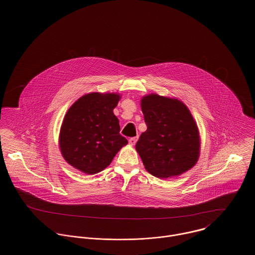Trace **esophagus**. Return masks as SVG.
<instances>
[{
  "mask_svg": "<svg viewBox=\"0 0 255 255\" xmlns=\"http://www.w3.org/2000/svg\"><path fill=\"white\" fill-rule=\"evenodd\" d=\"M137 136H133V137H131L130 139H129V143L131 144V145H134L135 144V142H136V140H137Z\"/></svg>",
  "mask_w": 255,
  "mask_h": 255,
  "instance_id": "34e87169",
  "label": "esophagus"
}]
</instances>
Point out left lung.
<instances>
[{
    "label": "left lung",
    "instance_id": "left-lung-1",
    "mask_svg": "<svg viewBox=\"0 0 255 255\" xmlns=\"http://www.w3.org/2000/svg\"><path fill=\"white\" fill-rule=\"evenodd\" d=\"M147 130L135 149L145 169L166 179L192 168L200 155L198 126L188 108L177 98L151 94L141 98Z\"/></svg>",
    "mask_w": 255,
    "mask_h": 255
}]
</instances>
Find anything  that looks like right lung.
<instances>
[{
	"instance_id": "add662e5",
	"label": "right lung",
	"mask_w": 255,
	"mask_h": 255,
	"mask_svg": "<svg viewBox=\"0 0 255 255\" xmlns=\"http://www.w3.org/2000/svg\"><path fill=\"white\" fill-rule=\"evenodd\" d=\"M120 99L118 94L91 93L68 110L61 125L59 148L74 168L97 174L110 165L128 143L120 133V122L113 112Z\"/></svg>"
}]
</instances>
